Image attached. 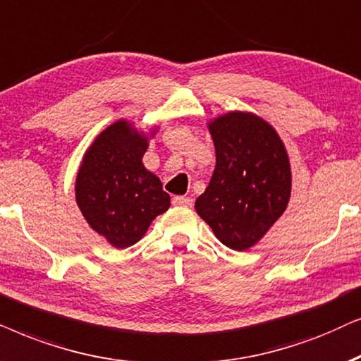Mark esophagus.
<instances>
[{
	"label": "esophagus",
	"mask_w": 361,
	"mask_h": 361,
	"mask_svg": "<svg viewBox=\"0 0 361 361\" xmlns=\"http://www.w3.org/2000/svg\"><path fill=\"white\" fill-rule=\"evenodd\" d=\"M173 204L175 206H191L193 204V200L190 196H175L173 198Z\"/></svg>",
	"instance_id": "esophagus-1"
}]
</instances>
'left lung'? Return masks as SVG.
<instances>
[{"label": "left lung", "instance_id": "1", "mask_svg": "<svg viewBox=\"0 0 361 361\" xmlns=\"http://www.w3.org/2000/svg\"><path fill=\"white\" fill-rule=\"evenodd\" d=\"M216 168L196 213L234 251H247L284 214L292 171L284 142L267 120L231 110L208 122Z\"/></svg>", "mask_w": 361, "mask_h": 361}]
</instances>
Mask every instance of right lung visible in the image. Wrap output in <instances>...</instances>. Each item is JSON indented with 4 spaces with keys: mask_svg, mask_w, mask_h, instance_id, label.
Returning a JSON list of instances; mask_svg holds the SVG:
<instances>
[{
    "mask_svg": "<svg viewBox=\"0 0 361 361\" xmlns=\"http://www.w3.org/2000/svg\"><path fill=\"white\" fill-rule=\"evenodd\" d=\"M158 127L145 133L120 118L85 150L75 176V203L84 219L110 246L140 241L152 221L170 208V195L142 158Z\"/></svg>",
    "mask_w": 361,
    "mask_h": 361,
    "instance_id": "obj_1",
    "label": "right lung"
}]
</instances>
